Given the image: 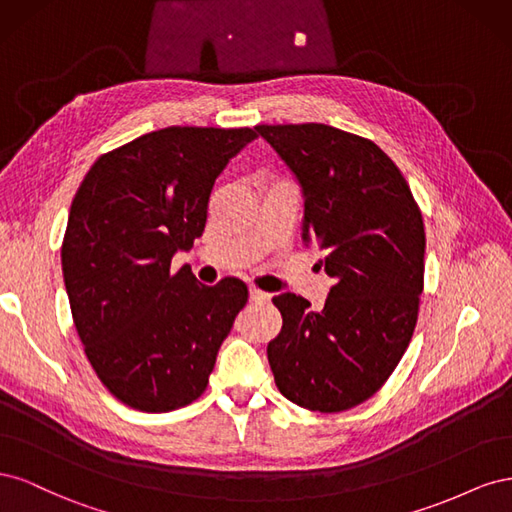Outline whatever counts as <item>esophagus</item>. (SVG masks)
<instances>
[{"label":"esophagus","mask_w":512,"mask_h":512,"mask_svg":"<svg viewBox=\"0 0 512 512\" xmlns=\"http://www.w3.org/2000/svg\"><path fill=\"white\" fill-rule=\"evenodd\" d=\"M250 299H252L254 303H269V301H271V294H269V292H262V290H258V288H252V290H250Z\"/></svg>","instance_id":"34e87169"}]
</instances>
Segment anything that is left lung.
<instances>
[{"instance_id":"obj_1","label":"left lung","mask_w":512,"mask_h":512,"mask_svg":"<svg viewBox=\"0 0 512 512\" xmlns=\"http://www.w3.org/2000/svg\"><path fill=\"white\" fill-rule=\"evenodd\" d=\"M256 132L297 175L305 247L335 284L320 312L292 292L267 356L280 393L305 410L344 412L376 395L404 356L425 280V226L408 181L369 138L324 123Z\"/></svg>"}]
</instances>
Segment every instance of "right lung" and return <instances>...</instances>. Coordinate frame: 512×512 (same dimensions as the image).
Here are the masks:
<instances>
[{
	"instance_id": "1",
	"label": "right lung",
	"mask_w": 512,
	"mask_h": 512,
	"mask_svg": "<svg viewBox=\"0 0 512 512\" xmlns=\"http://www.w3.org/2000/svg\"><path fill=\"white\" fill-rule=\"evenodd\" d=\"M256 136L149 132L100 156L76 190L61 269L87 361L121 404L170 412L205 393L250 292L235 277L203 286L170 260L203 235L215 179Z\"/></svg>"
}]
</instances>
